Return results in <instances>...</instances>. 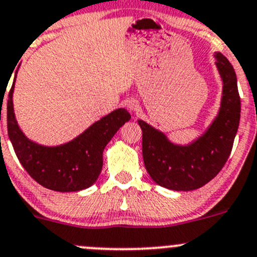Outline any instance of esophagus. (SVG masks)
Returning a JSON list of instances; mask_svg holds the SVG:
<instances>
[{
  "label": "esophagus",
  "mask_w": 257,
  "mask_h": 257,
  "mask_svg": "<svg viewBox=\"0 0 257 257\" xmlns=\"http://www.w3.org/2000/svg\"><path fill=\"white\" fill-rule=\"evenodd\" d=\"M128 108H129V110H132V112H137V110L139 109V103H138V100H136V99H131V100H128Z\"/></svg>",
  "instance_id": "obj_1"
}]
</instances>
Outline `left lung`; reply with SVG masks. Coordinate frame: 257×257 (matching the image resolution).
<instances>
[{
	"label": "left lung",
	"mask_w": 257,
	"mask_h": 257,
	"mask_svg": "<svg viewBox=\"0 0 257 257\" xmlns=\"http://www.w3.org/2000/svg\"><path fill=\"white\" fill-rule=\"evenodd\" d=\"M216 66L224 84L221 108L208 132L193 144L174 145L159 131L138 120L145 169L158 185L177 191L201 188L219 174L231 153L241 110L236 73L221 53H216Z\"/></svg>",
	"instance_id": "left-lung-1"
}]
</instances>
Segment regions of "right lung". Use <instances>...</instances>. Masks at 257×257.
I'll return each instance as SVG.
<instances>
[{
	"instance_id": "1",
	"label": "right lung",
	"mask_w": 257,
	"mask_h": 257,
	"mask_svg": "<svg viewBox=\"0 0 257 257\" xmlns=\"http://www.w3.org/2000/svg\"><path fill=\"white\" fill-rule=\"evenodd\" d=\"M12 84L7 100V131L18 160L38 184L54 191H78L95 183L103 167V150L131 114L116 109L95 121L84 133L59 147L28 141L15 119Z\"/></svg>"
}]
</instances>
